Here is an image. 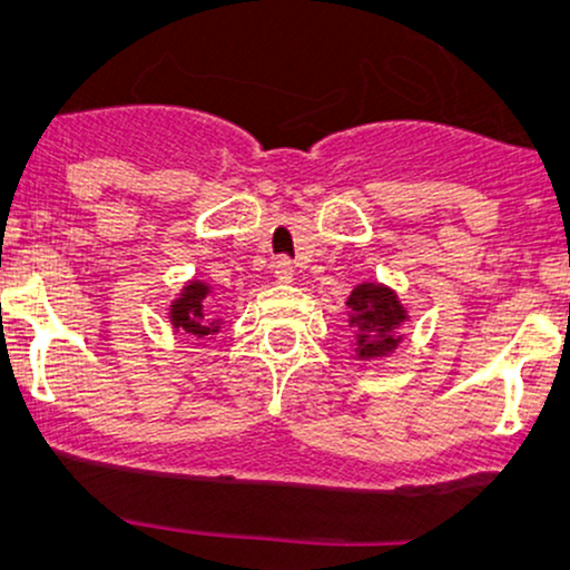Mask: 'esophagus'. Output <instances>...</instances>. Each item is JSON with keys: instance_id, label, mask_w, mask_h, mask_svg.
<instances>
[{"instance_id": "esophagus-1", "label": "esophagus", "mask_w": 570, "mask_h": 570, "mask_svg": "<svg viewBox=\"0 0 570 570\" xmlns=\"http://www.w3.org/2000/svg\"><path fill=\"white\" fill-rule=\"evenodd\" d=\"M293 262L287 259V256H279V259L275 262V279L277 283H291L293 279Z\"/></svg>"}]
</instances>
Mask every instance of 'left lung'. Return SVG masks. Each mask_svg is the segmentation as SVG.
Returning <instances> with one entry per match:
<instances>
[{
    "mask_svg": "<svg viewBox=\"0 0 570 570\" xmlns=\"http://www.w3.org/2000/svg\"><path fill=\"white\" fill-rule=\"evenodd\" d=\"M350 330L355 332L357 357H384L400 345V324L407 322V311L394 291L379 283L357 285L347 298Z\"/></svg>",
    "mask_w": 570,
    "mask_h": 570,
    "instance_id": "1",
    "label": "left lung"
}]
</instances>
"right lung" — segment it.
Returning a JSON list of instances; mask_svg holds the SVG:
<instances>
[{"mask_svg":"<svg viewBox=\"0 0 570 570\" xmlns=\"http://www.w3.org/2000/svg\"><path fill=\"white\" fill-rule=\"evenodd\" d=\"M207 295L209 285L191 279L189 285H184L181 298L174 301L170 306V324L174 330H184L194 334V337H207V334L220 332V322H213L207 311Z\"/></svg>","mask_w":570,"mask_h":570,"instance_id":"right-lung-1","label":"right lung"}]
</instances>
